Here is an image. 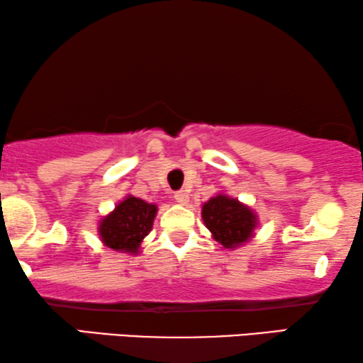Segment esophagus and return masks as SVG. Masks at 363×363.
I'll list each match as a JSON object with an SVG mask.
<instances>
[{"label": "esophagus", "mask_w": 363, "mask_h": 363, "mask_svg": "<svg viewBox=\"0 0 363 363\" xmlns=\"http://www.w3.org/2000/svg\"><path fill=\"white\" fill-rule=\"evenodd\" d=\"M174 199L177 201L179 204H187L189 203V192L187 191H176L174 192Z\"/></svg>", "instance_id": "34e87169"}]
</instances>
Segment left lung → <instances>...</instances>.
Masks as SVG:
<instances>
[{
  "label": "left lung",
  "mask_w": 363,
  "mask_h": 363,
  "mask_svg": "<svg viewBox=\"0 0 363 363\" xmlns=\"http://www.w3.org/2000/svg\"><path fill=\"white\" fill-rule=\"evenodd\" d=\"M203 221L216 241L224 247H236L253 236L256 214L236 199L219 194L203 206Z\"/></svg>",
  "instance_id": "1"
}]
</instances>
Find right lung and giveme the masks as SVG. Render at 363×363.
Masks as SVG:
<instances>
[{
    "mask_svg": "<svg viewBox=\"0 0 363 363\" xmlns=\"http://www.w3.org/2000/svg\"><path fill=\"white\" fill-rule=\"evenodd\" d=\"M155 213H157L155 204L128 196L125 201L117 204L112 214L100 221V238L105 246L112 250L137 253L140 241L152 229Z\"/></svg>",
    "mask_w": 363,
    "mask_h": 363,
    "instance_id": "add662e5",
    "label": "right lung"
}]
</instances>
